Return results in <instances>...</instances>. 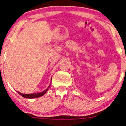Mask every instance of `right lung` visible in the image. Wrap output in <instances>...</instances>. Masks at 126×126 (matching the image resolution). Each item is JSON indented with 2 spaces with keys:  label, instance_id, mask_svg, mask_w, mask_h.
Segmentation results:
<instances>
[{
  "label": "right lung",
  "instance_id": "right-lung-1",
  "mask_svg": "<svg viewBox=\"0 0 126 126\" xmlns=\"http://www.w3.org/2000/svg\"><path fill=\"white\" fill-rule=\"evenodd\" d=\"M49 86L47 89H46L44 91H43V92H41V93H37V94L34 93V94H21V93H20V92H18L19 93V94L20 95H21V96H23L24 98H37V97H40V96H43V95H44L45 94H46V92L47 91V90H48V89L49 88Z\"/></svg>",
  "mask_w": 126,
  "mask_h": 126
}]
</instances>
